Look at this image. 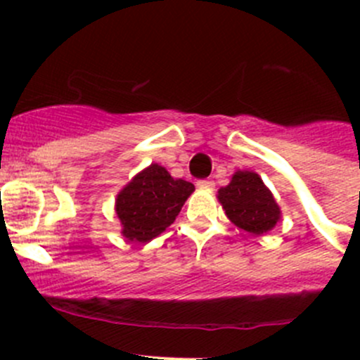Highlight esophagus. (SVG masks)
<instances>
[{"mask_svg":"<svg viewBox=\"0 0 360 360\" xmlns=\"http://www.w3.org/2000/svg\"><path fill=\"white\" fill-rule=\"evenodd\" d=\"M197 186L198 188H214V181H209V179H202V181H198L197 183Z\"/></svg>","mask_w":360,"mask_h":360,"instance_id":"34e87169","label":"esophagus"}]
</instances>
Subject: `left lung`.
<instances>
[{
	"instance_id": "obj_1",
	"label": "left lung",
	"mask_w": 360,
	"mask_h": 360,
	"mask_svg": "<svg viewBox=\"0 0 360 360\" xmlns=\"http://www.w3.org/2000/svg\"><path fill=\"white\" fill-rule=\"evenodd\" d=\"M217 193L228 219L249 233H266L281 219V207L256 172L238 170Z\"/></svg>"
}]
</instances>
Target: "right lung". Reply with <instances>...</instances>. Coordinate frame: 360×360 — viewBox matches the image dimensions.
<instances>
[{
  "label": "right lung",
  "instance_id": "right-lung-1",
  "mask_svg": "<svg viewBox=\"0 0 360 360\" xmlns=\"http://www.w3.org/2000/svg\"><path fill=\"white\" fill-rule=\"evenodd\" d=\"M195 191L184 179H174L165 167L151 163L116 197L122 235L130 242H150L176 221L181 207Z\"/></svg>",
  "mask_w": 360,
  "mask_h": 360
}]
</instances>
